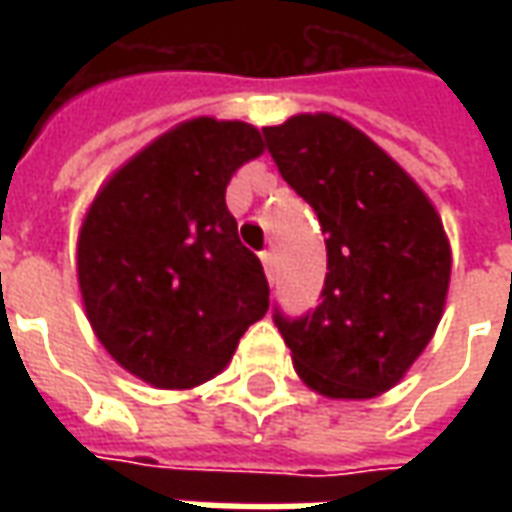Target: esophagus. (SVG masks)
<instances>
[{"label": "esophagus", "instance_id": "obj_1", "mask_svg": "<svg viewBox=\"0 0 512 512\" xmlns=\"http://www.w3.org/2000/svg\"><path fill=\"white\" fill-rule=\"evenodd\" d=\"M260 260H263V268H266L268 282L274 285V279H277V257H274V252H263Z\"/></svg>", "mask_w": 512, "mask_h": 512}]
</instances>
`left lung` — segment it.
I'll list each match as a JSON object with an SVG mask.
<instances>
[{"label":"left lung","mask_w":512,"mask_h":512,"mask_svg":"<svg viewBox=\"0 0 512 512\" xmlns=\"http://www.w3.org/2000/svg\"><path fill=\"white\" fill-rule=\"evenodd\" d=\"M290 189L326 233L321 304L274 312L304 384L334 400L376 397L406 376L436 332L450 241L414 178L343 117L296 115L263 128Z\"/></svg>","instance_id":"obj_1"}]
</instances>
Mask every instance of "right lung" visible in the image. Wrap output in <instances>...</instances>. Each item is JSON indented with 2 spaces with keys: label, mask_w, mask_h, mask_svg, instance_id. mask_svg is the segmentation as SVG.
<instances>
[{
  "label": "right lung",
  "mask_w": 512,
  "mask_h": 512,
  "mask_svg": "<svg viewBox=\"0 0 512 512\" xmlns=\"http://www.w3.org/2000/svg\"><path fill=\"white\" fill-rule=\"evenodd\" d=\"M263 153L241 120L194 117L128 158L84 216L76 274L95 337L158 389L219 376L268 312V282L224 191Z\"/></svg>",
  "instance_id": "right-lung-1"
}]
</instances>
